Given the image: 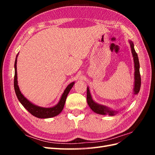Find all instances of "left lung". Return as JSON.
Returning a JSON list of instances; mask_svg holds the SVG:
<instances>
[{"label":"left lung","instance_id":"1","mask_svg":"<svg viewBox=\"0 0 155 155\" xmlns=\"http://www.w3.org/2000/svg\"><path fill=\"white\" fill-rule=\"evenodd\" d=\"M129 44L130 46L131 52L133 57L134 60V88H133V94L137 95L138 94L140 87H141V78H140V63L138 54L136 52L134 48V44L131 41H129ZM87 100L88 106L90 107L92 110H93L97 114L101 115L108 114L109 116H114L118 114L119 110H114L110 109L109 107L107 106L100 105L97 103L95 102L93 100L92 96L91 94L90 90H89L88 87H87Z\"/></svg>","mask_w":155,"mask_h":155}]
</instances>
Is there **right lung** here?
I'll return each mask as SVG.
<instances>
[{"label":"right lung","mask_w":155,"mask_h":155,"mask_svg":"<svg viewBox=\"0 0 155 155\" xmlns=\"http://www.w3.org/2000/svg\"><path fill=\"white\" fill-rule=\"evenodd\" d=\"M18 53L16 55L15 61V76H14V88H15V91L16 96L18 98V101H20L21 104L23 105L25 109L28 111L30 114L33 116H34L37 118H52V117L58 116L59 114L61 111L63 110L64 105L66 101L67 97L68 94L70 91L74 86L75 82H72L70 83L69 85L65 88L63 94L61 97V99L58 104L53 106L51 107H43L37 106L34 104H32L31 101L26 98L24 95L22 94L21 92L20 91L19 87L18 85V81H17V61L18 57Z\"/></svg>","instance_id":"add662e5"}]
</instances>
